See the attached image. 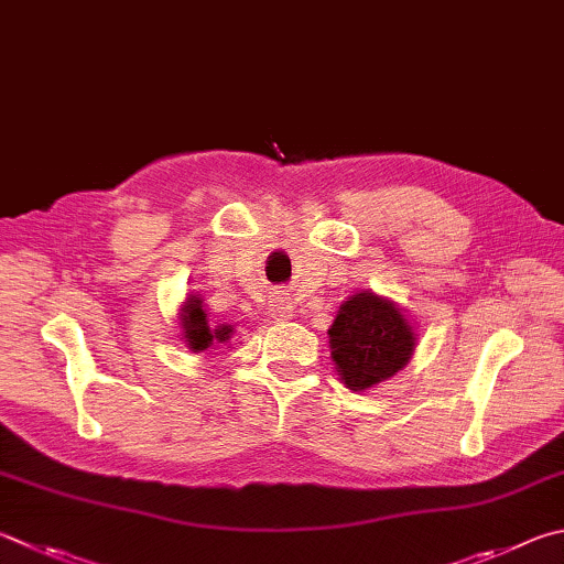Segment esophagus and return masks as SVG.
Returning a JSON list of instances; mask_svg holds the SVG:
<instances>
[{
	"label": "esophagus",
	"mask_w": 564,
	"mask_h": 564,
	"mask_svg": "<svg viewBox=\"0 0 564 564\" xmlns=\"http://www.w3.org/2000/svg\"><path fill=\"white\" fill-rule=\"evenodd\" d=\"M269 315L273 317V321H289V317L293 315V303L289 299H283V295H279V299L271 301Z\"/></svg>",
	"instance_id": "esophagus-1"
}]
</instances>
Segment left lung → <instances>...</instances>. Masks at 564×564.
I'll return each mask as SVG.
<instances>
[{
  "instance_id": "1",
  "label": "left lung",
  "mask_w": 564,
  "mask_h": 564,
  "mask_svg": "<svg viewBox=\"0 0 564 564\" xmlns=\"http://www.w3.org/2000/svg\"><path fill=\"white\" fill-rule=\"evenodd\" d=\"M327 335L335 370L352 392L389 380L414 352V333L404 315L367 291L340 305Z\"/></svg>"
}]
</instances>
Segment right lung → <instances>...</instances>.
Segmentation results:
<instances>
[{"instance_id":"1","label":"right lung","mask_w":564,"mask_h":564,"mask_svg":"<svg viewBox=\"0 0 564 564\" xmlns=\"http://www.w3.org/2000/svg\"><path fill=\"white\" fill-rule=\"evenodd\" d=\"M182 330H184V343L189 345V350H207L214 343L229 340L234 333L231 325H209V317L204 313V305L197 295H189L187 305L182 308Z\"/></svg>"}]
</instances>
